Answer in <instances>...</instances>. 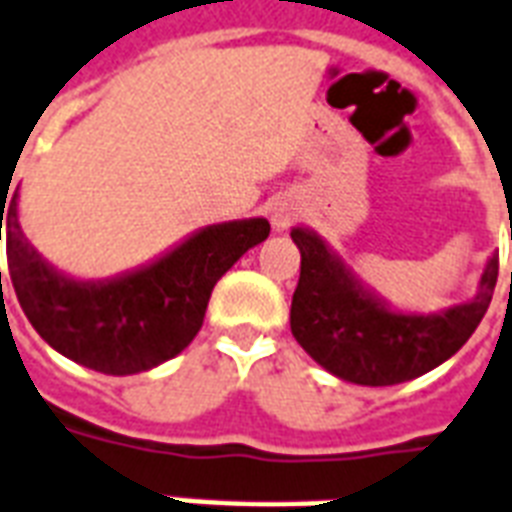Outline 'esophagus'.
Returning a JSON list of instances; mask_svg holds the SVG:
<instances>
[{"instance_id":"34e87169","label":"esophagus","mask_w":512,"mask_h":512,"mask_svg":"<svg viewBox=\"0 0 512 512\" xmlns=\"http://www.w3.org/2000/svg\"><path fill=\"white\" fill-rule=\"evenodd\" d=\"M295 211L290 206H279L274 208V214H271V225H274V230H287V225L293 222Z\"/></svg>"}]
</instances>
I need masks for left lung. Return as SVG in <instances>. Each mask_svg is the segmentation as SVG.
Instances as JSON below:
<instances>
[{
	"label": "left lung",
	"instance_id": "8db88e82",
	"mask_svg": "<svg viewBox=\"0 0 512 512\" xmlns=\"http://www.w3.org/2000/svg\"><path fill=\"white\" fill-rule=\"evenodd\" d=\"M290 236L301 249L290 331L325 372L355 385H399L437 369L467 344L497 287L499 255H491L472 298L429 314L401 312L374 293L323 236L301 225Z\"/></svg>",
	"mask_w": 512,
	"mask_h": 512
}]
</instances>
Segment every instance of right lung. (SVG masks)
Masks as SVG:
<instances>
[{"mask_svg": "<svg viewBox=\"0 0 512 512\" xmlns=\"http://www.w3.org/2000/svg\"><path fill=\"white\" fill-rule=\"evenodd\" d=\"M2 203H10L0 208L7 268L34 331L64 358L113 377L149 372L176 358L200 331L214 285L271 233L263 217L219 222L195 230L146 266L111 279H75L29 244L18 222V189L13 200L2 195Z\"/></svg>", "mask_w": 512, "mask_h": 512, "instance_id": "obj_1", "label": "right lung"}]
</instances>
